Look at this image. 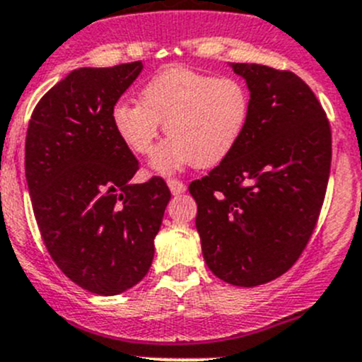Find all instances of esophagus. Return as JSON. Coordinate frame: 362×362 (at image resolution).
Wrapping results in <instances>:
<instances>
[{
  "mask_svg": "<svg viewBox=\"0 0 362 362\" xmlns=\"http://www.w3.org/2000/svg\"><path fill=\"white\" fill-rule=\"evenodd\" d=\"M168 187H170L171 194L178 196L185 191V184L184 182L177 180V178H168Z\"/></svg>",
  "mask_w": 362,
  "mask_h": 362,
  "instance_id": "obj_1",
  "label": "esophagus"
}]
</instances>
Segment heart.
<instances>
[{
    "instance_id": "b5f03b06",
    "label": "heart",
    "mask_w": 362,
    "mask_h": 362,
    "mask_svg": "<svg viewBox=\"0 0 362 362\" xmlns=\"http://www.w3.org/2000/svg\"><path fill=\"white\" fill-rule=\"evenodd\" d=\"M249 117L250 93L242 80L182 66L152 76L141 87L140 103L120 100L110 112L117 136L140 156L151 154L164 124L170 138L151 160L163 175L187 164H221L242 140Z\"/></svg>"
}]
</instances>
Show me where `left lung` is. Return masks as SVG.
Listing matches in <instances>:
<instances>
[{"mask_svg":"<svg viewBox=\"0 0 362 362\" xmlns=\"http://www.w3.org/2000/svg\"><path fill=\"white\" fill-rule=\"evenodd\" d=\"M250 90L245 133L229 158L189 185L210 272L238 287L272 282L305 250L326 196L331 127L293 71L231 63Z\"/></svg>","mask_w":362,"mask_h":362,"instance_id":"obj_1","label":"left lung"}]
</instances>
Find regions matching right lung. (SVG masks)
Listing matches in <instances>:
<instances>
[{
    "label": "right lung",
    "instance_id": "1",
    "mask_svg": "<svg viewBox=\"0 0 362 362\" xmlns=\"http://www.w3.org/2000/svg\"><path fill=\"white\" fill-rule=\"evenodd\" d=\"M144 64L73 69L36 105L25 136V180L43 243L61 272L89 293L136 286L154 259L171 194L138 170L110 112Z\"/></svg>",
    "mask_w": 362,
    "mask_h": 362
}]
</instances>
